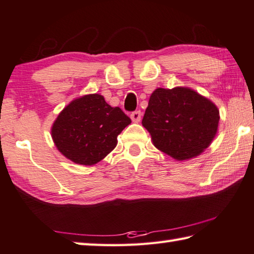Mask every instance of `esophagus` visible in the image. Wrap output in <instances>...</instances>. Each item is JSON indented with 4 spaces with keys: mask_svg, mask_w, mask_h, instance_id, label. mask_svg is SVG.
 <instances>
[{
    "mask_svg": "<svg viewBox=\"0 0 254 254\" xmlns=\"http://www.w3.org/2000/svg\"><path fill=\"white\" fill-rule=\"evenodd\" d=\"M131 119L133 122H140L141 120V112L140 111H134L131 113Z\"/></svg>",
    "mask_w": 254,
    "mask_h": 254,
    "instance_id": "34e87169",
    "label": "esophagus"
}]
</instances>
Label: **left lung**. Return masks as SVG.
Listing matches in <instances>:
<instances>
[{
  "instance_id": "left-lung-1",
  "label": "left lung",
  "mask_w": 254,
  "mask_h": 254,
  "mask_svg": "<svg viewBox=\"0 0 254 254\" xmlns=\"http://www.w3.org/2000/svg\"><path fill=\"white\" fill-rule=\"evenodd\" d=\"M220 112L192 89L157 88L150 96L142 126L160 151L177 160L198 156L216 134Z\"/></svg>"
}]
</instances>
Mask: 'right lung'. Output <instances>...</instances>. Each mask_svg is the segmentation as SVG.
Wrapping results in <instances>:
<instances>
[{
  "label": "right lung",
  "mask_w": 254,
  "mask_h": 254,
  "mask_svg": "<svg viewBox=\"0 0 254 254\" xmlns=\"http://www.w3.org/2000/svg\"><path fill=\"white\" fill-rule=\"evenodd\" d=\"M131 123L120 109L100 94L72 101L58 115L51 130L56 147L66 158L84 166L95 165L117 147V137Z\"/></svg>",
  "instance_id": "obj_1"
}]
</instances>
